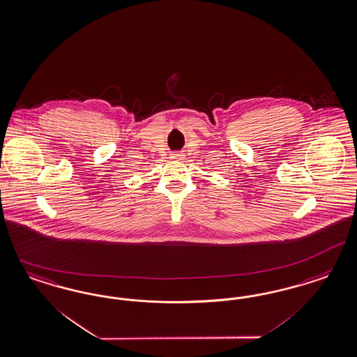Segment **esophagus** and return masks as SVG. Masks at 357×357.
<instances>
[{
  "mask_svg": "<svg viewBox=\"0 0 357 357\" xmlns=\"http://www.w3.org/2000/svg\"><path fill=\"white\" fill-rule=\"evenodd\" d=\"M171 158H172V160H178L180 161V160H184L185 155L184 153H180V152H174Z\"/></svg>",
  "mask_w": 357,
  "mask_h": 357,
  "instance_id": "esophagus-1",
  "label": "esophagus"
}]
</instances>
